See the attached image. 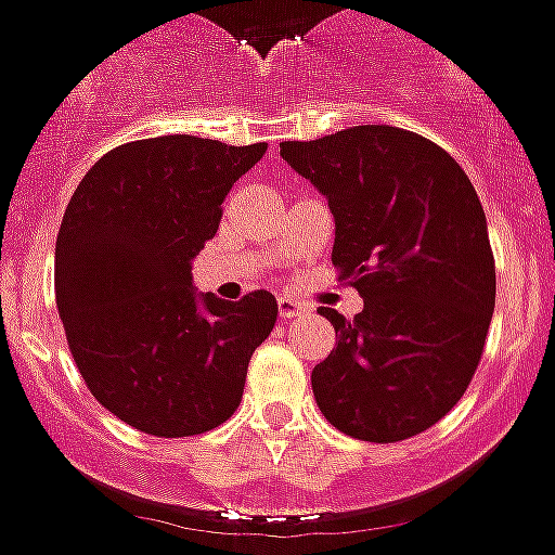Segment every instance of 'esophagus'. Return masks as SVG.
Returning a JSON list of instances; mask_svg holds the SVG:
<instances>
[{
  "label": "esophagus",
  "instance_id": "1",
  "mask_svg": "<svg viewBox=\"0 0 555 555\" xmlns=\"http://www.w3.org/2000/svg\"><path fill=\"white\" fill-rule=\"evenodd\" d=\"M301 313H305V308H301L299 301H293V299H279V317L285 319H296V317H301Z\"/></svg>",
  "mask_w": 555,
  "mask_h": 555
}]
</instances>
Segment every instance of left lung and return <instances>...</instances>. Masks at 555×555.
<instances>
[{"instance_id":"left-lung-1","label":"left lung","mask_w":555,"mask_h":555,"mask_svg":"<svg viewBox=\"0 0 555 555\" xmlns=\"http://www.w3.org/2000/svg\"><path fill=\"white\" fill-rule=\"evenodd\" d=\"M279 153L327 196L333 268L364 299L353 319L319 308L339 339L310 376L319 410L353 439L418 436L465 396L493 319L496 262L476 188L444 147L390 125Z\"/></svg>"}]
</instances>
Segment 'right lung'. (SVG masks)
<instances>
[{"instance_id": "obj_1", "label": "right lung", "mask_w": 555, "mask_h": 555, "mask_svg": "<svg viewBox=\"0 0 555 555\" xmlns=\"http://www.w3.org/2000/svg\"><path fill=\"white\" fill-rule=\"evenodd\" d=\"M268 145L156 137L107 151L85 173L56 238V308L85 385L125 425L162 439L214 430L245 393L276 299L196 296L191 259L222 202Z\"/></svg>"}]
</instances>
